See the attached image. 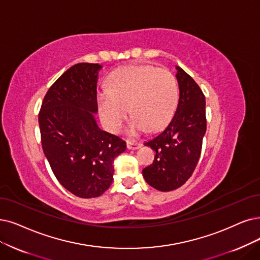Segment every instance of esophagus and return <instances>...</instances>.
<instances>
[{
  "instance_id": "1",
  "label": "esophagus",
  "mask_w": 260,
  "mask_h": 260,
  "mask_svg": "<svg viewBox=\"0 0 260 260\" xmlns=\"http://www.w3.org/2000/svg\"><path fill=\"white\" fill-rule=\"evenodd\" d=\"M141 146H142L141 143H137V142H133V141H130V140L127 141V148L128 149L136 150V149H139Z\"/></svg>"
}]
</instances>
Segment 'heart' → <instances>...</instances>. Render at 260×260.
I'll use <instances>...</instances> for the list:
<instances>
[{
    "instance_id": "heart-1",
    "label": "heart",
    "mask_w": 260,
    "mask_h": 260,
    "mask_svg": "<svg viewBox=\"0 0 260 260\" xmlns=\"http://www.w3.org/2000/svg\"><path fill=\"white\" fill-rule=\"evenodd\" d=\"M178 86L168 69L151 65L124 66L113 71L108 89L100 90L97 105L102 122L117 131L128 113L129 132H155L170 121L177 107Z\"/></svg>"
}]
</instances>
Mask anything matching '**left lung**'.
Instances as JSON below:
<instances>
[{"instance_id":"1","label":"left lung","mask_w":260,"mask_h":260,"mask_svg":"<svg viewBox=\"0 0 260 260\" xmlns=\"http://www.w3.org/2000/svg\"><path fill=\"white\" fill-rule=\"evenodd\" d=\"M179 101L171 122L145 146L155 151L152 164L143 176L152 188L162 192L178 189L188 180L200 160L206 133V100L199 84L176 67Z\"/></svg>"}]
</instances>
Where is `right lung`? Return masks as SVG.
<instances>
[{"instance_id": "obj_1", "label": "right lung", "mask_w": 260, "mask_h": 260, "mask_svg": "<svg viewBox=\"0 0 260 260\" xmlns=\"http://www.w3.org/2000/svg\"><path fill=\"white\" fill-rule=\"evenodd\" d=\"M99 64L79 63L47 91L38 121L41 145L52 172L66 190L82 199L98 197L113 181L114 160L126 142L101 130L98 111Z\"/></svg>"}]
</instances>
